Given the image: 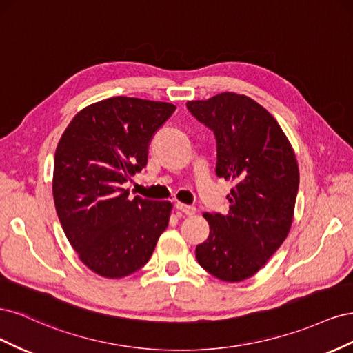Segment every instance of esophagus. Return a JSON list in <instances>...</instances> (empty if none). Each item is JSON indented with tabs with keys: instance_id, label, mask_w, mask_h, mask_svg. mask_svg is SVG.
Listing matches in <instances>:
<instances>
[{
	"instance_id": "obj_1",
	"label": "esophagus",
	"mask_w": 353,
	"mask_h": 353,
	"mask_svg": "<svg viewBox=\"0 0 353 353\" xmlns=\"http://www.w3.org/2000/svg\"><path fill=\"white\" fill-rule=\"evenodd\" d=\"M175 209L178 210V212H183V213H185V215H194L196 213V208L194 206H190V205H184V203H175Z\"/></svg>"
}]
</instances>
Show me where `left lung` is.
<instances>
[{"label": "left lung", "mask_w": 353, "mask_h": 353, "mask_svg": "<svg viewBox=\"0 0 353 353\" xmlns=\"http://www.w3.org/2000/svg\"><path fill=\"white\" fill-rule=\"evenodd\" d=\"M187 109L215 135V172L234 184L225 215H203L210 232L196 258L216 279L241 281L262 268L290 231L299 190L296 156L274 116L245 95L222 92L188 101Z\"/></svg>", "instance_id": "1"}]
</instances>
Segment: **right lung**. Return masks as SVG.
<instances>
[{
    "instance_id": "obj_1",
    "label": "right lung",
    "mask_w": 353,
    "mask_h": 353,
    "mask_svg": "<svg viewBox=\"0 0 353 353\" xmlns=\"http://www.w3.org/2000/svg\"><path fill=\"white\" fill-rule=\"evenodd\" d=\"M169 103L112 97L73 117L54 154L52 196L61 228L81 261L122 279L152 258L172 205L122 188L147 165L148 145L172 113Z\"/></svg>"
}]
</instances>
